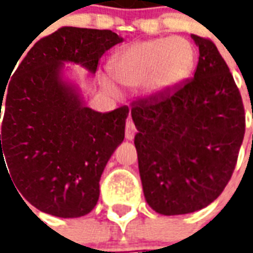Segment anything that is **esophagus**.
I'll list each match as a JSON object with an SVG mask.
<instances>
[{
  "mask_svg": "<svg viewBox=\"0 0 253 253\" xmlns=\"http://www.w3.org/2000/svg\"><path fill=\"white\" fill-rule=\"evenodd\" d=\"M125 132H126V138L127 139H132L135 132H137V128H135V125L131 119H127L126 122V128H125Z\"/></svg>",
  "mask_w": 253,
  "mask_h": 253,
  "instance_id": "obj_1",
  "label": "esophagus"
}]
</instances>
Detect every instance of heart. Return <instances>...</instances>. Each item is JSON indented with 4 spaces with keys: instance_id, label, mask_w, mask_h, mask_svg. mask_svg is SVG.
Instances as JSON below:
<instances>
[{
    "instance_id": "b5f03b06",
    "label": "heart",
    "mask_w": 253,
    "mask_h": 253,
    "mask_svg": "<svg viewBox=\"0 0 253 253\" xmlns=\"http://www.w3.org/2000/svg\"><path fill=\"white\" fill-rule=\"evenodd\" d=\"M195 65V51L183 38H157L123 47L110 62L118 83L135 89L145 85L150 94H164L186 81ZM101 85L116 93L115 84L101 77Z\"/></svg>"
}]
</instances>
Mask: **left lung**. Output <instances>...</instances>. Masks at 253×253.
I'll list each match as a JSON object with an SVG mask.
<instances>
[{"label": "left lung", "mask_w": 253, "mask_h": 253, "mask_svg": "<svg viewBox=\"0 0 253 253\" xmlns=\"http://www.w3.org/2000/svg\"><path fill=\"white\" fill-rule=\"evenodd\" d=\"M191 38L199 47L194 78L131 107L143 195L164 215L194 212L215 201L244 139V104L228 65L210 39Z\"/></svg>", "instance_id": "obj_1"}]
</instances>
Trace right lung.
I'll return each instance as SVG.
<instances>
[{"mask_svg":"<svg viewBox=\"0 0 253 253\" xmlns=\"http://www.w3.org/2000/svg\"><path fill=\"white\" fill-rule=\"evenodd\" d=\"M121 42L110 30L62 27L25 48L0 90V168L8 165L20 195L41 211L83 217L99 201L101 173L125 139L128 107L90 110L61 70L63 62H74L94 73L103 54Z\"/></svg>","mask_w":253,"mask_h":253,"instance_id":"add662e5","label":"right lung"}]
</instances>
